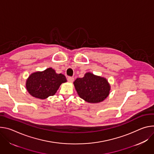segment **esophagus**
<instances>
[{"mask_svg":"<svg viewBox=\"0 0 154 154\" xmlns=\"http://www.w3.org/2000/svg\"><path fill=\"white\" fill-rule=\"evenodd\" d=\"M67 80H68V82H72L74 81V78L69 76V77H68V78H67Z\"/></svg>","mask_w":154,"mask_h":154,"instance_id":"1","label":"esophagus"}]
</instances>
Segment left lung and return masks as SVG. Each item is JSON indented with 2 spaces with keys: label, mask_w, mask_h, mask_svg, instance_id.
Here are the masks:
<instances>
[{
  "label": "left lung",
  "mask_w": 154,
  "mask_h": 154,
  "mask_svg": "<svg viewBox=\"0 0 154 154\" xmlns=\"http://www.w3.org/2000/svg\"><path fill=\"white\" fill-rule=\"evenodd\" d=\"M78 95L91 103L103 101L109 94L110 85L105 78L96 76L90 72L73 82Z\"/></svg>",
  "instance_id": "left-lung-1"
}]
</instances>
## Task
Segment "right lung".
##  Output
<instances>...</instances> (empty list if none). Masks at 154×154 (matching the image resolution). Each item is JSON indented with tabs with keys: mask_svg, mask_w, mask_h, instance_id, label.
Wrapping results in <instances>:
<instances>
[{
	"mask_svg": "<svg viewBox=\"0 0 154 154\" xmlns=\"http://www.w3.org/2000/svg\"><path fill=\"white\" fill-rule=\"evenodd\" d=\"M66 82L65 76L57 74L52 68L32 73L26 81V89L33 97L45 99L54 95L62 83Z\"/></svg>",
	"mask_w": 154,
	"mask_h": 154,
	"instance_id": "right-lung-1",
	"label": "right lung"
}]
</instances>
